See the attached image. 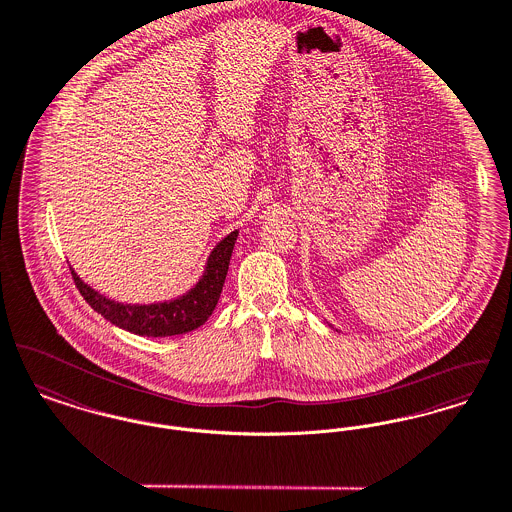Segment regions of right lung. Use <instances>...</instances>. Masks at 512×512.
I'll use <instances>...</instances> for the list:
<instances>
[{
  "instance_id": "right-lung-1",
  "label": "right lung",
  "mask_w": 512,
  "mask_h": 512,
  "mask_svg": "<svg viewBox=\"0 0 512 512\" xmlns=\"http://www.w3.org/2000/svg\"><path fill=\"white\" fill-rule=\"evenodd\" d=\"M237 235L239 231H233L217 244L208 258V266L202 279L194 285V289H190L187 295L175 298L171 302L142 304V306L119 304L115 300H109L106 296L96 293L88 285H84L81 277L71 269L73 281L84 296V300L108 322L121 329H127L142 337L183 335L206 323V320L212 316V312L216 310Z\"/></svg>"
}]
</instances>
